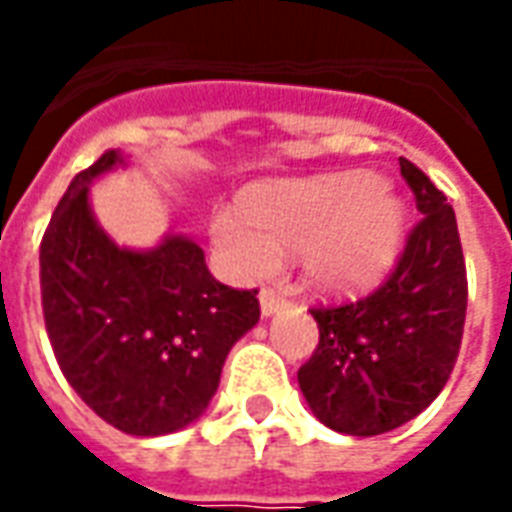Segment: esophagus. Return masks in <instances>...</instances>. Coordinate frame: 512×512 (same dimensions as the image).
Returning a JSON list of instances; mask_svg holds the SVG:
<instances>
[{
  "label": "esophagus",
  "instance_id": "obj_1",
  "mask_svg": "<svg viewBox=\"0 0 512 512\" xmlns=\"http://www.w3.org/2000/svg\"><path fill=\"white\" fill-rule=\"evenodd\" d=\"M288 307V299L282 296V293H277V290H263L260 293V310H263V315H277L279 310H285Z\"/></svg>",
  "mask_w": 512,
  "mask_h": 512
}]
</instances>
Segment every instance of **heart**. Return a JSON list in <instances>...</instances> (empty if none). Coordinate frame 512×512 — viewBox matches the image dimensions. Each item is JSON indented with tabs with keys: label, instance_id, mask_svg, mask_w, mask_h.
<instances>
[{
	"label": "heart",
	"instance_id": "1",
	"mask_svg": "<svg viewBox=\"0 0 512 512\" xmlns=\"http://www.w3.org/2000/svg\"><path fill=\"white\" fill-rule=\"evenodd\" d=\"M241 213L211 219L213 246L235 277H268L285 252L301 257L312 285L334 293L373 285L403 235V202L367 172L260 191L246 197Z\"/></svg>",
	"mask_w": 512,
	"mask_h": 512
}]
</instances>
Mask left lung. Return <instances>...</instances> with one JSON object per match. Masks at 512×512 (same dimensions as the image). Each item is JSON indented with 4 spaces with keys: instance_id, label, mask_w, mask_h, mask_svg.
<instances>
[{
    "instance_id": "obj_1",
    "label": "left lung",
    "mask_w": 512,
    "mask_h": 512,
    "mask_svg": "<svg viewBox=\"0 0 512 512\" xmlns=\"http://www.w3.org/2000/svg\"><path fill=\"white\" fill-rule=\"evenodd\" d=\"M400 175L422 219L392 274L359 301L310 310L321 340L299 386L312 414L348 436H378L425 411L461 351L469 285L455 211L408 158Z\"/></svg>"
}]
</instances>
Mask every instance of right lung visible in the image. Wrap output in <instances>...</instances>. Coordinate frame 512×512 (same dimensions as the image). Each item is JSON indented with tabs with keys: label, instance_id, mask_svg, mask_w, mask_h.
<instances>
[{
	"label": "right lung",
	"instance_id": "add662e5",
	"mask_svg": "<svg viewBox=\"0 0 512 512\" xmlns=\"http://www.w3.org/2000/svg\"><path fill=\"white\" fill-rule=\"evenodd\" d=\"M117 164L123 156L106 150L51 213L40 241L43 318L62 376L98 417L131 436H164L208 408L260 301L213 279L183 235L147 252L117 246L87 197Z\"/></svg>",
	"mask_w": 512,
	"mask_h": 512
}]
</instances>
